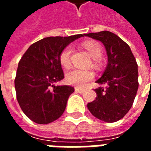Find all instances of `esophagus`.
<instances>
[{"instance_id":"obj_1","label":"esophagus","mask_w":151,"mask_h":151,"mask_svg":"<svg viewBox=\"0 0 151 151\" xmlns=\"http://www.w3.org/2000/svg\"><path fill=\"white\" fill-rule=\"evenodd\" d=\"M74 90H75L76 92H78V93H81V94L85 91H84L83 89L79 88V87H77V86H76V87H74Z\"/></svg>"}]
</instances>
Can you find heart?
I'll return each mask as SVG.
<instances>
[{
    "label": "heart",
    "instance_id": "b5f03b06",
    "mask_svg": "<svg viewBox=\"0 0 151 151\" xmlns=\"http://www.w3.org/2000/svg\"><path fill=\"white\" fill-rule=\"evenodd\" d=\"M83 46L88 52L89 55L94 59V65H98L99 60L101 59L103 56V50L100 44L95 41H87L83 43ZM72 47H66L60 55V65L67 68L70 65V56L72 54ZM94 78V73L89 70H82V69H72L66 73L65 78L68 83L71 85H75L78 86H84Z\"/></svg>",
    "mask_w": 151,
    "mask_h": 151
}]
</instances>
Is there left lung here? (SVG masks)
<instances>
[{
	"label": "left lung",
	"mask_w": 151,
	"mask_h": 151,
	"mask_svg": "<svg viewBox=\"0 0 151 151\" xmlns=\"http://www.w3.org/2000/svg\"><path fill=\"white\" fill-rule=\"evenodd\" d=\"M104 45L108 65L96 82V99L87 104L91 113L99 120L112 123L123 118L129 111L138 89V70L129 46L110 31L85 34Z\"/></svg>",
	"instance_id": "left-lung-1"
}]
</instances>
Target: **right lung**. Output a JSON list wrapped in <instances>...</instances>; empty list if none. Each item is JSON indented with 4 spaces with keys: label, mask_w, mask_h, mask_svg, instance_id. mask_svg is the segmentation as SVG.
Here are the masks:
<instances>
[{
    "label": "right lung",
    "mask_w": 151,
    "mask_h": 151,
    "mask_svg": "<svg viewBox=\"0 0 151 151\" xmlns=\"http://www.w3.org/2000/svg\"><path fill=\"white\" fill-rule=\"evenodd\" d=\"M85 35L47 37L31 44L18 63L14 80L17 99L32 121L46 124L57 120L65 110L70 86H55L64 78L60 55L69 43Z\"/></svg>",
    "instance_id": "1"
}]
</instances>
